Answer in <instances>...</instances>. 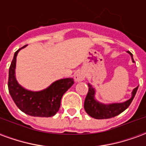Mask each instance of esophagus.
I'll return each instance as SVG.
<instances>
[{
    "label": "esophagus",
    "mask_w": 146,
    "mask_h": 146,
    "mask_svg": "<svg viewBox=\"0 0 146 146\" xmlns=\"http://www.w3.org/2000/svg\"><path fill=\"white\" fill-rule=\"evenodd\" d=\"M85 78V75H84V73L81 72V71H78V72H76L75 73V75H74V79L76 80V82H80V81H82L84 80Z\"/></svg>",
    "instance_id": "esophagus-1"
}]
</instances>
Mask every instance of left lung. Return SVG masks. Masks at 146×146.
<instances>
[{
  "label": "left lung",
  "instance_id": "1",
  "mask_svg": "<svg viewBox=\"0 0 146 146\" xmlns=\"http://www.w3.org/2000/svg\"><path fill=\"white\" fill-rule=\"evenodd\" d=\"M127 53L131 54L132 62H135L134 58H133V54L130 51H127ZM138 88V87H137L133 90L131 98L128 99L127 101L122 102V103H112V104L107 105L102 104L95 99V88L92 87V85L88 84V92L86 96L84 105V110L89 116H91L95 119H109V118L114 117L123 113L126 109L128 108L130 104L131 103L133 98H135Z\"/></svg>",
  "mask_w": 146,
  "mask_h": 146
}]
</instances>
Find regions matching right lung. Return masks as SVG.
Returning <instances> with one entry per match:
<instances>
[{"instance_id":"add662e5","label":"right lung","mask_w":146,"mask_h":146,"mask_svg":"<svg viewBox=\"0 0 146 146\" xmlns=\"http://www.w3.org/2000/svg\"><path fill=\"white\" fill-rule=\"evenodd\" d=\"M15 52L14 57L9 67L8 91L18 108L26 114L32 116L50 117L56 114L60 108L62 95L74 84L73 78H66L56 80L43 91L32 92L27 90L15 78L16 57L22 48Z\"/></svg>"}]
</instances>
